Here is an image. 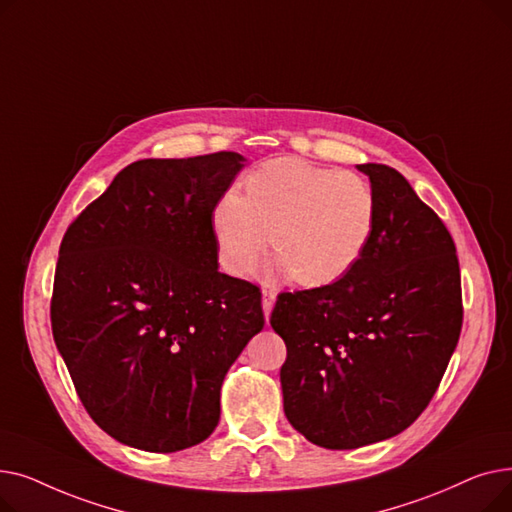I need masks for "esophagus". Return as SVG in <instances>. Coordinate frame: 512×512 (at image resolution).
<instances>
[{"label":"esophagus","mask_w":512,"mask_h":512,"mask_svg":"<svg viewBox=\"0 0 512 512\" xmlns=\"http://www.w3.org/2000/svg\"><path fill=\"white\" fill-rule=\"evenodd\" d=\"M274 303H276V294L270 292V290H263V313H265V319L270 321V315H272V309H274Z\"/></svg>","instance_id":"1"}]
</instances>
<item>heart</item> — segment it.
Segmentation results:
<instances>
[{"instance_id":"heart-1","label":"heart","mask_w":512,"mask_h":512,"mask_svg":"<svg viewBox=\"0 0 512 512\" xmlns=\"http://www.w3.org/2000/svg\"><path fill=\"white\" fill-rule=\"evenodd\" d=\"M375 220L378 201L363 176L280 157L247 176L245 197L226 193L215 203L211 228L230 274L251 272L272 234L278 257L267 276L326 286L353 270Z\"/></svg>"}]
</instances>
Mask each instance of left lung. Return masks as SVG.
I'll list each match as a JSON object with an SVG mask.
<instances>
[{
    "label": "left lung",
    "mask_w": 512,
    "mask_h": 512,
    "mask_svg": "<svg viewBox=\"0 0 512 512\" xmlns=\"http://www.w3.org/2000/svg\"><path fill=\"white\" fill-rule=\"evenodd\" d=\"M357 170L378 201L365 253L328 286L282 292L270 319L288 351L286 419L330 450L405 432L436 394L463 326L459 259L442 220L394 168Z\"/></svg>",
    "instance_id": "obj_1"
}]
</instances>
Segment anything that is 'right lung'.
I'll use <instances>...</instances> for the list:
<instances>
[{"mask_svg":"<svg viewBox=\"0 0 512 512\" xmlns=\"http://www.w3.org/2000/svg\"><path fill=\"white\" fill-rule=\"evenodd\" d=\"M245 164L234 151L134 161L64 234L53 340L87 413L126 446L207 440L228 369L263 330L259 288L218 270L211 228Z\"/></svg>","mask_w":512,"mask_h":512,"instance_id":"add662e5","label":"right lung"}]
</instances>
